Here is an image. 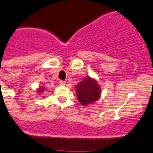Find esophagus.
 I'll return each mask as SVG.
<instances>
[{"label": "esophagus", "mask_w": 153, "mask_h": 153, "mask_svg": "<svg viewBox=\"0 0 153 153\" xmlns=\"http://www.w3.org/2000/svg\"><path fill=\"white\" fill-rule=\"evenodd\" d=\"M59 85H60V86H64V85H65V81H59Z\"/></svg>", "instance_id": "obj_1"}]
</instances>
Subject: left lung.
I'll use <instances>...</instances> for the list:
<instances>
[{"label": "left lung", "instance_id": "obj_1", "mask_svg": "<svg viewBox=\"0 0 153 153\" xmlns=\"http://www.w3.org/2000/svg\"><path fill=\"white\" fill-rule=\"evenodd\" d=\"M77 99L82 105H88L94 103L101 97V87L95 78L86 76L81 82L77 84Z\"/></svg>", "mask_w": 153, "mask_h": 153}]
</instances>
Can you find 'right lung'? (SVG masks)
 Here are the masks:
<instances>
[{
    "label": "right lung",
    "mask_w": 153,
    "mask_h": 153,
    "mask_svg": "<svg viewBox=\"0 0 153 153\" xmlns=\"http://www.w3.org/2000/svg\"><path fill=\"white\" fill-rule=\"evenodd\" d=\"M45 88H44V87H42V86H39L38 87V88H37V94H38V95H41V94H43V93L44 92V91H45Z\"/></svg>",
    "instance_id": "1"
}]
</instances>
